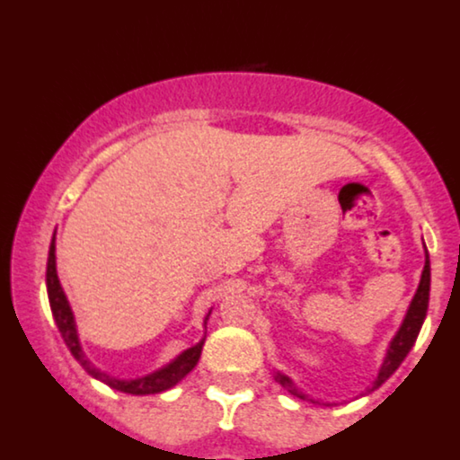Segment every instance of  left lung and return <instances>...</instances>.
<instances>
[{
  "instance_id": "1",
  "label": "left lung",
  "mask_w": 460,
  "mask_h": 460,
  "mask_svg": "<svg viewBox=\"0 0 460 460\" xmlns=\"http://www.w3.org/2000/svg\"><path fill=\"white\" fill-rule=\"evenodd\" d=\"M428 302H429V258H428V251H425V267H423L421 282H419L417 295H414L412 304H410L408 315H405L403 323H401L399 332H396L394 340L390 341L388 355H385L384 366H381L379 376H376L375 388H379V385L384 384V381L388 379V376L393 375L396 368H399L401 361H403L405 355L410 352V348L414 346V341H417V337H419V331H421V326H423L425 313H428ZM275 381H278L279 385H284V388H287L291 394L299 396V399H308L306 394L299 393V390L295 388L293 381L288 379L287 375H282V372H278V375H275Z\"/></svg>"
}]
</instances>
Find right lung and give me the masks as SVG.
Wrapping results in <instances>:
<instances>
[{
  "label": "right lung",
  "instance_id": "right-lung-1",
  "mask_svg": "<svg viewBox=\"0 0 460 460\" xmlns=\"http://www.w3.org/2000/svg\"><path fill=\"white\" fill-rule=\"evenodd\" d=\"M46 287H48V299H50V308H52V317H55L57 328H59L61 337H64L66 346L70 348L72 357L84 366L88 375L94 376V379L103 381L108 384L110 388L119 390V393H128V394H158V393H165V390L173 388L182 376H187L190 372L196 368L198 359H200V352H202V344H196L190 350H185L182 355H178L172 364L165 366V368L152 372V375L141 376V379H129V381H120L114 379V376L105 375L99 368L90 364L85 359L84 350H81L79 344V337H76V326H75V317H72L70 311V304H67L64 288H61L59 278H57V262H55V238L50 243V253H48V267H46ZM209 315L205 317V323Z\"/></svg>",
  "mask_w": 460,
  "mask_h": 460
}]
</instances>
